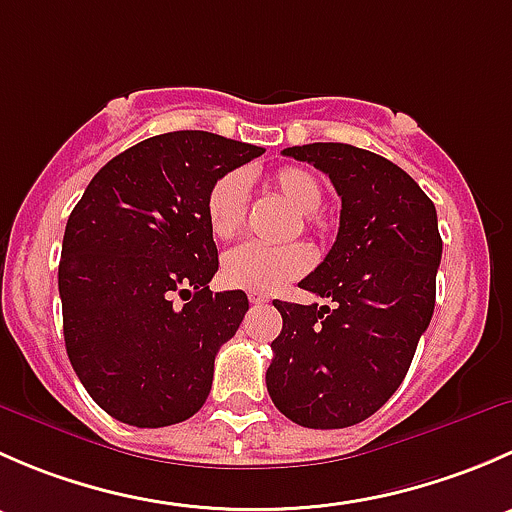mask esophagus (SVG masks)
I'll return each mask as SVG.
<instances>
[{"instance_id":"esophagus-1","label":"esophagus","mask_w":512,"mask_h":512,"mask_svg":"<svg viewBox=\"0 0 512 512\" xmlns=\"http://www.w3.org/2000/svg\"><path fill=\"white\" fill-rule=\"evenodd\" d=\"M247 299H250V304H255V307L270 302V297H267V294H260V292H250V294H247Z\"/></svg>"}]
</instances>
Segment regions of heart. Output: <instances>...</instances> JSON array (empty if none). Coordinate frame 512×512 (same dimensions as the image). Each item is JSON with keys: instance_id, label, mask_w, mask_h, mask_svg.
Segmentation results:
<instances>
[{"instance_id": "1", "label": "heart", "mask_w": 512, "mask_h": 512, "mask_svg": "<svg viewBox=\"0 0 512 512\" xmlns=\"http://www.w3.org/2000/svg\"><path fill=\"white\" fill-rule=\"evenodd\" d=\"M270 188L299 215L317 213L324 200V188L314 173L297 165L275 170ZM247 215V175L242 170H227L218 175L205 195V220L218 240H232L240 235ZM307 225V220H304ZM314 265V255L307 245L267 247L257 242L235 247L223 257L220 275L227 287L247 292L272 294L289 282L307 275Z\"/></svg>"}]
</instances>
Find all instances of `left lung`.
I'll return each instance as SVG.
<instances>
[{
  "label": "left lung",
  "mask_w": 512,
  "mask_h": 512,
  "mask_svg": "<svg viewBox=\"0 0 512 512\" xmlns=\"http://www.w3.org/2000/svg\"><path fill=\"white\" fill-rule=\"evenodd\" d=\"M285 156L329 175L342 198L339 232L299 287L329 304L275 299L267 391L304 428H347L381 409L404 381L436 304L443 242L431 198L391 160L349 146L309 143Z\"/></svg>",
  "instance_id": "1"
}]
</instances>
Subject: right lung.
Wrapping results in <instances>:
<instances>
[{"label":"right lung","mask_w":512,"mask_h":512,"mask_svg":"<svg viewBox=\"0 0 512 512\" xmlns=\"http://www.w3.org/2000/svg\"><path fill=\"white\" fill-rule=\"evenodd\" d=\"M262 153L208 131L146 138L108 160L71 210L59 262L66 354L108 416L173 426L208 399L215 354L250 304L242 289L210 292L218 247L205 195Z\"/></svg>","instance_id":"add662e5"}]
</instances>
